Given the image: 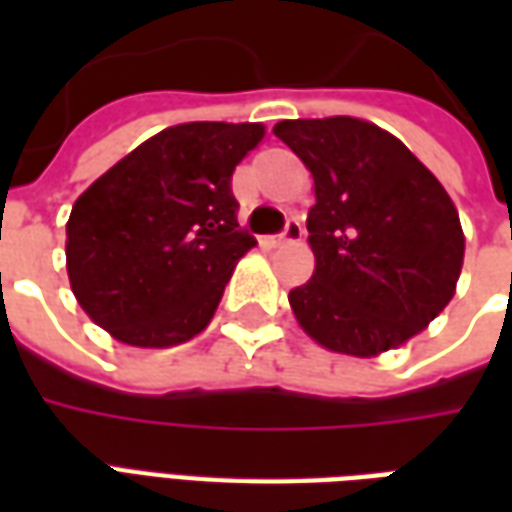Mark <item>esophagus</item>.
<instances>
[{"instance_id":"obj_1","label":"esophagus","mask_w":512,"mask_h":512,"mask_svg":"<svg viewBox=\"0 0 512 512\" xmlns=\"http://www.w3.org/2000/svg\"><path fill=\"white\" fill-rule=\"evenodd\" d=\"M301 235H304V230H301V224L296 222V219H290L288 227H285V233H282V235H271V238H263L260 244L268 246V249H277V246L296 244V241H301Z\"/></svg>"}]
</instances>
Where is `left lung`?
Listing matches in <instances>:
<instances>
[{
	"mask_svg": "<svg viewBox=\"0 0 512 512\" xmlns=\"http://www.w3.org/2000/svg\"><path fill=\"white\" fill-rule=\"evenodd\" d=\"M274 134L315 183L312 279L296 321L326 351L381 356L417 337L455 296L461 219L439 178L397 136L359 117L282 120Z\"/></svg>",
	"mask_w": 512,
	"mask_h": 512,
	"instance_id": "8db88e82",
	"label": "left lung"
}]
</instances>
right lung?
<instances>
[{
  "instance_id": "right-lung-1",
  "label": "right lung",
  "mask_w": 512,
  "mask_h": 512,
  "mask_svg": "<svg viewBox=\"0 0 512 512\" xmlns=\"http://www.w3.org/2000/svg\"><path fill=\"white\" fill-rule=\"evenodd\" d=\"M263 123H180L134 147L73 202L65 268L82 310L117 343L172 348L211 323L235 263V167Z\"/></svg>"
}]
</instances>
